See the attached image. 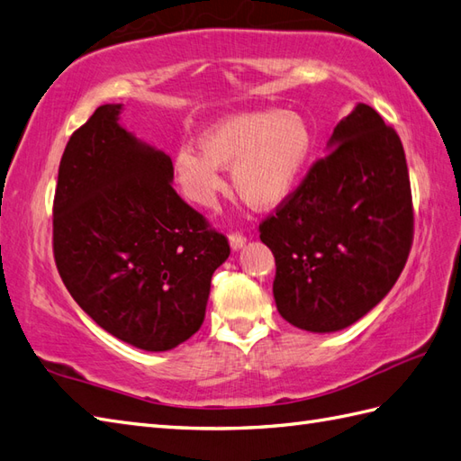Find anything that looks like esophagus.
<instances>
[{"label": "esophagus", "instance_id": "obj_1", "mask_svg": "<svg viewBox=\"0 0 461 461\" xmlns=\"http://www.w3.org/2000/svg\"><path fill=\"white\" fill-rule=\"evenodd\" d=\"M245 241H248V238H245L243 233H240V231H231V233H230V245H231V249H241L243 245H245Z\"/></svg>", "mask_w": 461, "mask_h": 461}]
</instances>
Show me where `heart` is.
Segmentation results:
<instances>
[{
  "mask_svg": "<svg viewBox=\"0 0 461 461\" xmlns=\"http://www.w3.org/2000/svg\"><path fill=\"white\" fill-rule=\"evenodd\" d=\"M314 151V131L296 112L228 115L200 137V153L182 147L173 160L178 186L198 208H216L226 190L220 168L231 167L238 194L255 208H276L293 196Z\"/></svg>",
  "mask_w": 461,
  "mask_h": 461,
  "instance_id": "heart-1",
  "label": "heart"
}]
</instances>
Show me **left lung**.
I'll return each mask as SVG.
<instances>
[{"mask_svg":"<svg viewBox=\"0 0 461 461\" xmlns=\"http://www.w3.org/2000/svg\"><path fill=\"white\" fill-rule=\"evenodd\" d=\"M293 196L259 223L275 255L279 314L308 331H336L379 304L409 259L414 212L397 131L357 104Z\"/></svg>","mask_w":461,"mask_h":461,"instance_id":"left-lung-1","label":"left lung"}]
</instances>
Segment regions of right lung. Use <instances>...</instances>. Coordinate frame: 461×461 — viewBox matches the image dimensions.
I'll use <instances>...</instances> for the list:
<instances>
[{
  "mask_svg": "<svg viewBox=\"0 0 461 461\" xmlns=\"http://www.w3.org/2000/svg\"><path fill=\"white\" fill-rule=\"evenodd\" d=\"M105 104L64 149L52 253L95 324L145 351L173 349L204 322L212 275L230 243L170 185L173 160L117 123Z\"/></svg>",
  "mask_w": 461,
  "mask_h": 461,
  "instance_id": "1",
  "label": "right lung"
}]
</instances>
